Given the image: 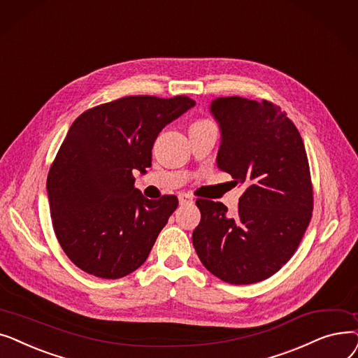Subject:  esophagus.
<instances>
[{"mask_svg":"<svg viewBox=\"0 0 358 358\" xmlns=\"http://www.w3.org/2000/svg\"><path fill=\"white\" fill-rule=\"evenodd\" d=\"M192 202H194L192 196L186 195V194H182V195H179V203H180V206H183V203H192Z\"/></svg>","mask_w":358,"mask_h":358,"instance_id":"34e87169","label":"esophagus"}]
</instances>
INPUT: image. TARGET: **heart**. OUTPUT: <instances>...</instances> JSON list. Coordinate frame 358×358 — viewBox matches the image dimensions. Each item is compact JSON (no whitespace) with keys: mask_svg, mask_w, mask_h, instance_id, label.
Segmentation results:
<instances>
[{"mask_svg":"<svg viewBox=\"0 0 358 358\" xmlns=\"http://www.w3.org/2000/svg\"><path fill=\"white\" fill-rule=\"evenodd\" d=\"M208 124H211V122H210V121H206V119H201V121L194 122L191 127H201V125H208Z\"/></svg>","mask_w":358,"mask_h":358,"instance_id":"b5f03b06","label":"heart"}]
</instances>
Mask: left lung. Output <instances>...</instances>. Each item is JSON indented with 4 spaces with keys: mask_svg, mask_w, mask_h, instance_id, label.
Returning a JSON list of instances; mask_svg holds the SVG:
<instances>
[{
    "mask_svg": "<svg viewBox=\"0 0 358 358\" xmlns=\"http://www.w3.org/2000/svg\"><path fill=\"white\" fill-rule=\"evenodd\" d=\"M210 113L220 128L217 167L245 186L234 214L198 199L192 233L202 265L229 284H253L296 252L308 229L313 192L303 140L285 112L268 101L217 97Z\"/></svg>",
    "mask_w": 358,
    "mask_h": 358,
    "instance_id": "1",
    "label": "left lung"
}]
</instances>
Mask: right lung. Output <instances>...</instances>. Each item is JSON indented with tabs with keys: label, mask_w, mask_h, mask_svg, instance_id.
Masks as SVG:
<instances>
[{
	"label": "right lung",
	"mask_w": 358,
	"mask_h": 358,
	"mask_svg": "<svg viewBox=\"0 0 358 358\" xmlns=\"http://www.w3.org/2000/svg\"><path fill=\"white\" fill-rule=\"evenodd\" d=\"M194 106L186 96H128L89 109L68 129L46 189L57 239L80 269L116 280L145 262L178 198L147 199L132 172H147L160 131Z\"/></svg>",
	"instance_id": "1"
}]
</instances>
